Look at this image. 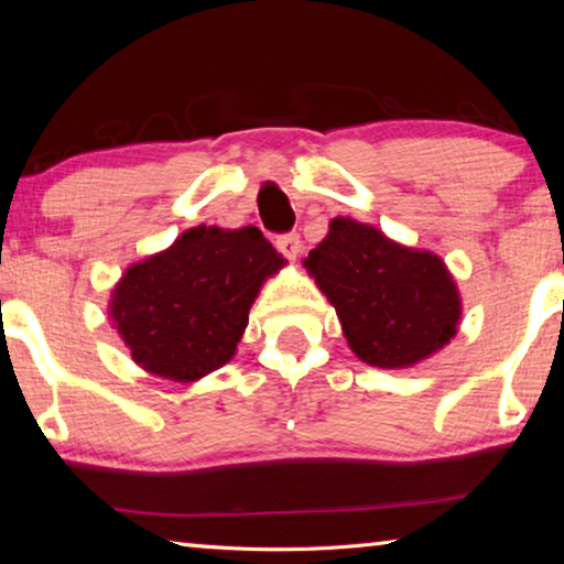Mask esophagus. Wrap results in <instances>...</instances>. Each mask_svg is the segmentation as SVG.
Listing matches in <instances>:
<instances>
[{
    "instance_id": "obj_1",
    "label": "esophagus",
    "mask_w": 564,
    "mask_h": 564,
    "mask_svg": "<svg viewBox=\"0 0 564 564\" xmlns=\"http://www.w3.org/2000/svg\"><path fill=\"white\" fill-rule=\"evenodd\" d=\"M275 248L285 256L289 261H295L301 256V236L299 234H285L275 238Z\"/></svg>"
}]
</instances>
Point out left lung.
I'll return each mask as SVG.
<instances>
[{"mask_svg": "<svg viewBox=\"0 0 564 564\" xmlns=\"http://www.w3.org/2000/svg\"><path fill=\"white\" fill-rule=\"evenodd\" d=\"M336 308L350 350L376 368H410L455 338L460 291L445 261L338 216L303 259Z\"/></svg>", "mask_w": 564, "mask_h": 564, "instance_id": "8db88e82", "label": "left lung"}]
</instances>
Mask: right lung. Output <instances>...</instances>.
<instances>
[{"mask_svg": "<svg viewBox=\"0 0 564 564\" xmlns=\"http://www.w3.org/2000/svg\"><path fill=\"white\" fill-rule=\"evenodd\" d=\"M285 265L256 226H196L111 289L109 318L147 373L196 383L236 356L248 311Z\"/></svg>", "mask_w": 564, "mask_h": 564, "instance_id": "1", "label": "right lung"}]
</instances>
